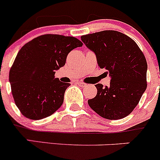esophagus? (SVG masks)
<instances>
[{"instance_id": "esophagus-1", "label": "esophagus", "mask_w": 160, "mask_h": 160, "mask_svg": "<svg viewBox=\"0 0 160 160\" xmlns=\"http://www.w3.org/2000/svg\"><path fill=\"white\" fill-rule=\"evenodd\" d=\"M77 84L79 85V86H80L81 88H85V87H87V83H83V82H77Z\"/></svg>"}]
</instances>
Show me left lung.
I'll return each instance as SVG.
<instances>
[{"instance_id": "obj_1", "label": "left lung", "mask_w": 160, "mask_h": 160, "mask_svg": "<svg viewBox=\"0 0 160 160\" xmlns=\"http://www.w3.org/2000/svg\"><path fill=\"white\" fill-rule=\"evenodd\" d=\"M81 40L95 53L98 66L111 77L110 86L98 83L96 97L88 104L97 114L110 120L132 113L147 87V62L144 54L128 35L106 30L82 35Z\"/></svg>"}]
</instances>
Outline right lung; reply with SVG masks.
Listing matches in <instances>:
<instances>
[{"label":"right lung","mask_w":160,"mask_h":160,"mask_svg":"<svg viewBox=\"0 0 160 160\" xmlns=\"http://www.w3.org/2000/svg\"><path fill=\"white\" fill-rule=\"evenodd\" d=\"M83 43L75 37L40 35L22 46L9 72L11 93L25 117L39 120L52 115L63 103L70 85L55 78L67 55Z\"/></svg>","instance_id":"1"}]
</instances>
